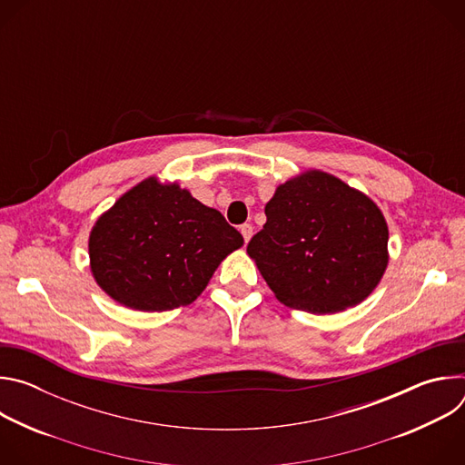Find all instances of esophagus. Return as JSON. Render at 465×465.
<instances>
[{
  "mask_svg": "<svg viewBox=\"0 0 465 465\" xmlns=\"http://www.w3.org/2000/svg\"><path fill=\"white\" fill-rule=\"evenodd\" d=\"M239 230H241V233H242V239H244V242H248V241H250V237H252V233H253V228H252V224H246V223H244V224H242Z\"/></svg>",
  "mask_w": 465,
  "mask_h": 465,
  "instance_id": "esophagus-1",
  "label": "esophagus"
}]
</instances>
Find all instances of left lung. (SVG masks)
Listing matches in <instances>:
<instances>
[{
  "mask_svg": "<svg viewBox=\"0 0 465 465\" xmlns=\"http://www.w3.org/2000/svg\"><path fill=\"white\" fill-rule=\"evenodd\" d=\"M246 252L287 307L329 314L361 303L388 262V226L370 198L309 171L280 185Z\"/></svg>",
  "mask_w": 465,
  "mask_h": 465,
  "instance_id": "8db88e82",
  "label": "left lung"
}]
</instances>
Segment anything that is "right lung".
Returning a JSON list of instances; mask_svg holds the SVG:
<instances>
[{
	"label": "right lung",
	"mask_w": 465,
	"mask_h": 465,
	"mask_svg": "<svg viewBox=\"0 0 465 465\" xmlns=\"http://www.w3.org/2000/svg\"><path fill=\"white\" fill-rule=\"evenodd\" d=\"M242 246L221 212L176 183L147 178L124 193L90 235L104 292L138 311H171L201 294L219 262Z\"/></svg>",
	"instance_id": "add662e5"
}]
</instances>
